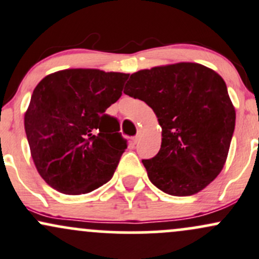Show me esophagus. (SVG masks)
<instances>
[{
    "instance_id": "1",
    "label": "esophagus",
    "mask_w": 259,
    "mask_h": 259,
    "mask_svg": "<svg viewBox=\"0 0 259 259\" xmlns=\"http://www.w3.org/2000/svg\"><path fill=\"white\" fill-rule=\"evenodd\" d=\"M139 140H140V132H139L138 134H136V135L134 136V143H135V144H138V143H139Z\"/></svg>"
}]
</instances>
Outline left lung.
<instances>
[{
	"mask_svg": "<svg viewBox=\"0 0 259 259\" xmlns=\"http://www.w3.org/2000/svg\"><path fill=\"white\" fill-rule=\"evenodd\" d=\"M124 93L152 108L162 127L160 151L143 160L153 186L187 197L218 177L236 121L220 75L200 64L180 62L133 73Z\"/></svg>",
	"mask_w": 259,
	"mask_h": 259,
	"instance_id": "1",
	"label": "left lung"
}]
</instances>
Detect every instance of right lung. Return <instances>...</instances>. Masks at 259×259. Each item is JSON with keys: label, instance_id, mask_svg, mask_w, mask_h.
<instances>
[{"label": "right lung", "instance_id": "add662e5", "mask_svg": "<svg viewBox=\"0 0 259 259\" xmlns=\"http://www.w3.org/2000/svg\"><path fill=\"white\" fill-rule=\"evenodd\" d=\"M127 73L72 69L51 73L33 91L24 115L41 178L65 194H86L112 180L127 141L106 110L121 96Z\"/></svg>", "mask_w": 259, "mask_h": 259}]
</instances>
